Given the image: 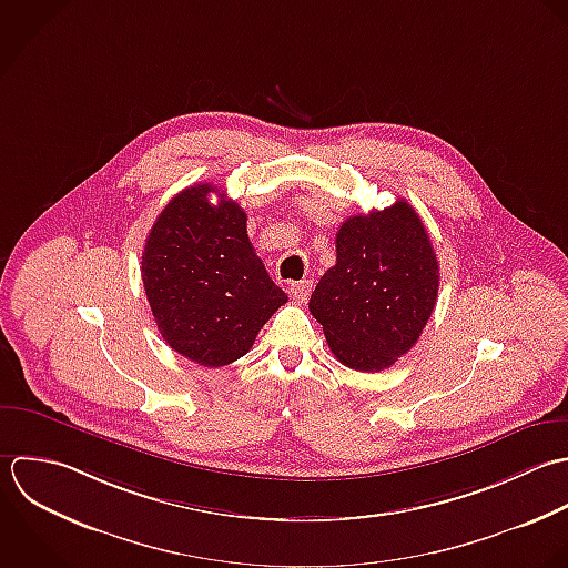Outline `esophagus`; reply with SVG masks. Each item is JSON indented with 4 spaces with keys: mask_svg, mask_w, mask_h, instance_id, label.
<instances>
[{
    "mask_svg": "<svg viewBox=\"0 0 568 568\" xmlns=\"http://www.w3.org/2000/svg\"><path fill=\"white\" fill-rule=\"evenodd\" d=\"M290 296L296 301V303H305L310 298V292H312V283L310 281H298V283H292L287 287Z\"/></svg>",
    "mask_w": 568,
    "mask_h": 568,
    "instance_id": "esophagus-1",
    "label": "esophagus"
}]
</instances>
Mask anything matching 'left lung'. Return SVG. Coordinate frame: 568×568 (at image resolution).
I'll return each mask as SVG.
<instances>
[{"label":"left lung","instance_id":"left-lung-1","mask_svg":"<svg viewBox=\"0 0 568 568\" xmlns=\"http://www.w3.org/2000/svg\"><path fill=\"white\" fill-rule=\"evenodd\" d=\"M438 283L440 267L425 223L398 199L341 225L336 265L321 276L310 312L343 365L381 372L420 338Z\"/></svg>","mask_w":568,"mask_h":568}]
</instances>
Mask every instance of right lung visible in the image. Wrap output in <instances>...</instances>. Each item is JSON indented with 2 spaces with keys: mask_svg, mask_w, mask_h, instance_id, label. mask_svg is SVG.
<instances>
[{
  "mask_svg": "<svg viewBox=\"0 0 568 568\" xmlns=\"http://www.w3.org/2000/svg\"><path fill=\"white\" fill-rule=\"evenodd\" d=\"M210 192L212 183H196L163 207L141 278L163 341L203 367H223L250 352L287 294L256 256L241 205L210 203Z\"/></svg>",
  "mask_w": 568,
  "mask_h": 568,
  "instance_id": "add662e5",
  "label": "right lung"
}]
</instances>
